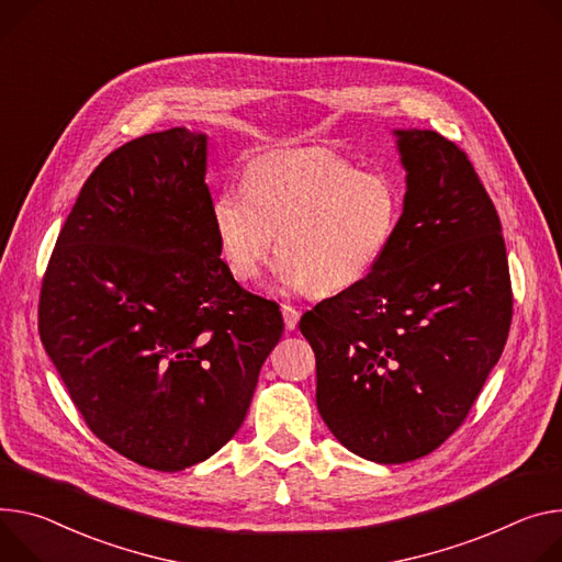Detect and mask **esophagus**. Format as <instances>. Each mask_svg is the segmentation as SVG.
<instances>
[{"label":"esophagus","mask_w":562,"mask_h":562,"mask_svg":"<svg viewBox=\"0 0 562 562\" xmlns=\"http://www.w3.org/2000/svg\"><path fill=\"white\" fill-rule=\"evenodd\" d=\"M282 318H284L286 329H295V325L300 321V312L295 307H291V304H282Z\"/></svg>","instance_id":"esophagus-1"}]
</instances>
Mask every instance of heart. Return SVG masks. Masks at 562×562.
Returning a JSON list of instances; mask_svg holds the SVG:
<instances>
[{
    "mask_svg": "<svg viewBox=\"0 0 562 562\" xmlns=\"http://www.w3.org/2000/svg\"><path fill=\"white\" fill-rule=\"evenodd\" d=\"M401 217L394 183L361 172L329 149L255 159L246 188L213 201L222 260L237 282L260 273L276 244V278L289 289L334 295L361 284L383 260Z\"/></svg>",
    "mask_w": 562,
    "mask_h": 562,
    "instance_id": "1",
    "label": "heart"
}]
</instances>
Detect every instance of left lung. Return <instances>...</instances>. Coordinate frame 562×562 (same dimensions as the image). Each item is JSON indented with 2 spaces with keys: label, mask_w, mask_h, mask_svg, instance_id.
I'll list each match as a JSON object with an SVG mask.
<instances>
[{
  "label": "left lung",
  "mask_w": 562,
  "mask_h": 562,
  "mask_svg": "<svg viewBox=\"0 0 562 562\" xmlns=\"http://www.w3.org/2000/svg\"><path fill=\"white\" fill-rule=\"evenodd\" d=\"M403 213L381 265L300 318L334 437L376 464L441 446L475 403L512 327L499 217L469 157L430 130H394Z\"/></svg>",
  "instance_id": "8db88e82"
}]
</instances>
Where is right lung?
Here are the masks:
<instances>
[{"mask_svg":"<svg viewBox=\"0 0 562 562\" xmlns=\"http://www.w3.org/2000/svg\"><path fill=\"white\" fill-rule=\"evenodd\" d=\"M209 136L172 127L85 181L42 280L40 338L91 432L164 473L241 426L284 323L241 289L213 228Z\"/></svg>","mask_w":562,"mask_h":562,"instance_id":"right-lung-1","label":"right lung"}]
</instances>
